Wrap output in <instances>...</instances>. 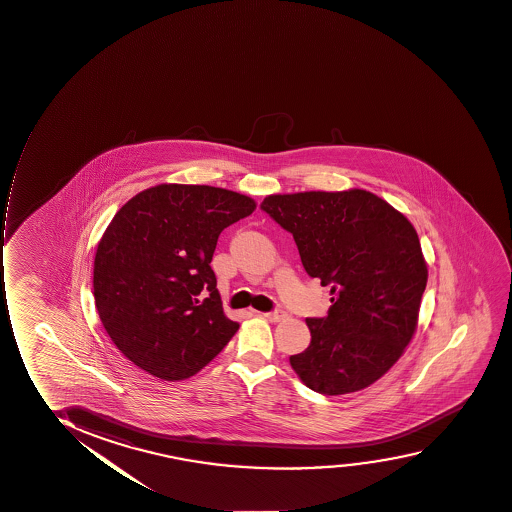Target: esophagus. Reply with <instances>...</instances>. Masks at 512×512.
<instances>
[{
  "label": "esophagus",
  "mask_w": 512,
  "mask_h": 512,
  "mask_svg": "<svg viewBox=\"0 0 512 512\" xmlns=\"http://www.w3.org/2000/svg\"><path fill=\"white\" fill-rule=\"evenodd\" d=\"M263 316H265L266 320L270 321V323H278V321L287 318V313H285V311H271V313H265Z\"/></svg>",
  "instance_id": "obj_1"
}]
</instances>
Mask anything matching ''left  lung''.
Returning <instances> with one entry per match:
<instances>
[{
  "label": "left lung",
  "mask_w": 512,
  "mask_h": 512,
  "mask_svg": "<svg viewBox=\"0 0 512 512\" xmlns=\"http://www.w3.org/2000/svg\"><path fill=\"white\" fill-rule=\"evenodd\" d=\"M261 210L292 234L302 266L332 285L325 318L290 366L318 394L358 392L394 366L418 327L428 268L413 223L363 189L271 194Z\"/></svg>",
  "instance_id": "obj_1"
}]
</instances>
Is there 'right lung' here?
Returning <instances> with one entry per match:
<instances>
[{"instance_id": "add662e5", "label": "right lung", "mask_w": 512, "mask_h": 512, "mask_svg": "<svg viewBox=\"0 0 512 512\" xmlns=\"http://www.w3.org/2000/svg\"><path fill=\"white\" fill-rule=\"evenodd\" d=\"M254 199L211 185L160 184L117 211L94 258V301L113 344L161 380L196 375L239 330L223 313L211 259Z\"/></svg>"}]
</instances>
